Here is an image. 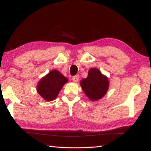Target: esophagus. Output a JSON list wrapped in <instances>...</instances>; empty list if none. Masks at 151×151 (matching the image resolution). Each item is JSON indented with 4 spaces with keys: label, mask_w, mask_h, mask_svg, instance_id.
Masks as SVG:
<instances>
[{
    "label": "esophagus",
    "mask_w": 151,
    "mask_h": 151,
    "mask_svg": "<svg viewBox=\"0 0 151 151\" xmlns=\"http://www.w3.org/2000/svg\"><path fill=\"white\" fill-rule=\"evenodd\" d=\"M72 80H73L74 82H75V83H77V82H78V80H79V76H78V75H76V76H73V78H72Z\"/></svg>",
    "instance_id": "1"
}]
</instances>
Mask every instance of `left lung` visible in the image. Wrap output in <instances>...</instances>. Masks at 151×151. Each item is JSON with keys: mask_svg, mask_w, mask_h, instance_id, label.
I'll return each mask as SVG.
<instances>
[{"mask_svg": "<svg viewBox=\"0 0 151 151\" xmlns=\"http://www.w3.org/2000/svg\"><path fill=\"white\" fill-rule=\"evenodd\" d=\"M80 84L84 93L92 101L103 98L109 88L108 77L96 68H91L87 77L82 79Z\"/></svg>", "mask_w": 151, "mask_h": 151, "instance_id": "obj_1", "label": "left lung"}]
</instances>
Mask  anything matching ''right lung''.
<instances>
[{"mask_svg":"<svg viewBox=\"0 0 151 151\" xmlns=\"http://www.w3.org/2000/svg\"><path fill=\"white\" fill-rule=\"evenodd\" d=\"M68 78L57 70H52L40 79L37 86V93L46 101H54Z\"/></svg>","mask_w":151,"mask_h":151,"instance_id":"right-lung-1","label":"right lung"}]
</instances>
